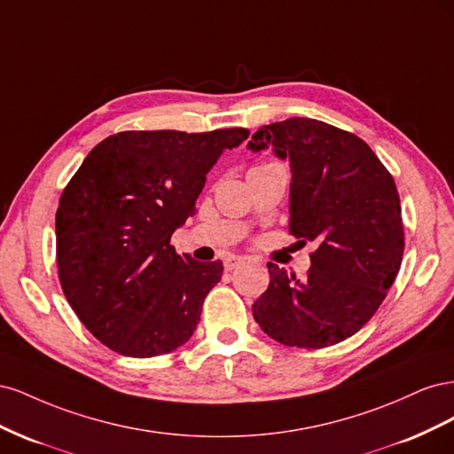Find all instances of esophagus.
<instances>
[{"label": "esophagus", "instance_id": "1", "mask_svg": "<svg viewBox=\"0 0 454 454\" xmlns=\"http://www.w3.org/2000/svg\"><path fill=\"white\" fill-rule=\"evenodd\" d=\"M242 263H244V257H240V255H227V257L223 259L225 270H235V269L240 267Z\"/></svg>", "mask_w": 454, "mask_h": 454}]
</instances>
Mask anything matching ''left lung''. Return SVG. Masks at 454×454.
Wrapping results in <instances>:
<instances>
[{
	"label": "left lung",
	"instance_id": "obj_1",
	"mask_svg": "<svg viewBox=\"0 0 454 454\" xmlns=\"http://www.w3.org/2000/svg\"><path fill=\"white\" fill-rule=\"evenodd\" d=\"M267 145L292 162L287 231L318 248L303 280L267 265L254 318L287 347L337 345L371 320L400 270L405 235L394 177L362 138L316 119L261 127L248 147Z\"/></svg>",
	"mask_w": 454,
	"mask_h": 454
}]
</instances>
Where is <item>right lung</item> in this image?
Masks as SVG:
<instances>
[{
    "label": "right lung",
    "mask_w": 454,
    "mask_h": 454,
    "mask_svg": "<svg viewBox=\"0 0 454 454\" xmlns=\"http://www.w3.org/2000/svg\"><path fill=\"white\" fill-rule=\"evenodd\" d=\"M248 136V129L117 132L64 187L57 210L60 286L107 348L151 358L193 335L223 265L180 255L170 239L195 214L206 174L223 149Z\"/></svg>",
    "instance_id": "obj_1"
}]
</instances>
